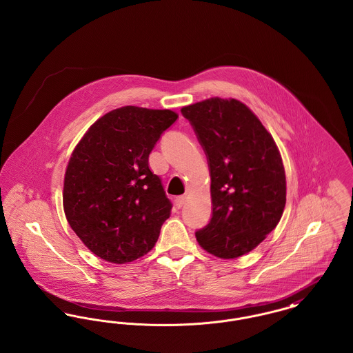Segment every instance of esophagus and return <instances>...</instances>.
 Masks as SVG:
<instances>
[{
  "label": "esophagus",
  "instance_id": "34e87169",
  "mask_svg": "<svg viewBox=\"0 0 353 353\" xmlns=\"http://www.w3.org/2000/svg\"><path fill=\"white\" fill-rule=\"evenodd\" d=\"M185 205V197H177L176 200H174V206L177 208V209H181L183 206Z\"/></svg>",
  "mask_w": 353,
  "mask_h": 353
}]
</instances>
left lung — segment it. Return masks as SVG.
<instances>
[{
  "instance_id": "8db88e82",
  "label": "left lung",
  "mask_w": 353,
  "mask_h": 353,
  "mask_svg": "<svg viewBox=\"0 0 353 353\" xmlns=\"http://www.w3.org/2000/svg\"><path fill=\"white\" fill-rule=\"evenodd\" d=\"M208 159L213 213L196 232L202 249L234 259L252 252L283 214L285 174L278 147L252 110L210 98L181 108Z\"/></svg>"
}]
</instances>
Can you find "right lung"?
Listing matches in <instances>:
<instances>
[{
    "instance_id": "add662e5",
    "label": "right lung",
    "mask_w": 353,
    "mask_h": 353,
    "mask_svg": "<svg viewBox=\"0 0 353 353\" xmlns=\"http://www.w3.org/2000/svg\"><path fill=\"white\" fill-rule=\"evenodd\" d=\"M134 105L98 119L68 161L63 209L71 229L101 259L123 265L151 252L172 203L148 157L177 120Z\"/></svg>"
}]
</instances>
